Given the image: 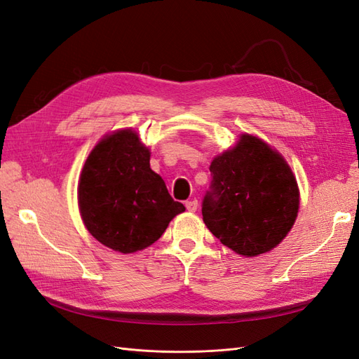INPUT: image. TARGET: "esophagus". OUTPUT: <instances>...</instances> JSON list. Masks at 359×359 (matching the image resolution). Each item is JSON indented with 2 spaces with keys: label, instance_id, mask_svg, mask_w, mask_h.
Returning <instances> with one entry per match:
<instances>
[{
  "label": "esophagus",
  "instance_id": "34e87169",
  "mask_svg": "<svg viewBox=\"0 0 359 359\" xmlns=\"http://www.w3.org/2000/svg\"><path fill=\"white\" fill-rule=\"evenodd\" d=\"M186 208H187V211H190V212H194V211L198 210V201H196V199L187 201V202H186Z\"/></svg>",
  "mask_w": 359,
  "mask_h": 359
}]
</instances>
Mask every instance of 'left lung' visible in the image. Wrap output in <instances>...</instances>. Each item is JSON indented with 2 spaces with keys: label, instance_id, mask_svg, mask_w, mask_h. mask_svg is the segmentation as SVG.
<instances>
[{
  "label": "left lung",
  "instance_id": "1",
  "mask_svg": "<svg viewBox=\"0 0 359 359\" xmlns=\"http://www.w3.org/2000/svg\"><path fill=\"white\" fill-rule=\"evenodd\" d=\"M210 172L202 215L222 244L255 257L283 241L297 220L299 190L277 151L256 136L243 135L212 160Z\"/></svg>",
  "mask_w": 359,
  "mask_h": 359
}]
</instances>
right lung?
I'll use <instances>...</instances> for the list:
<instances>
[{"mask_svg": "<svg viewBox=\"0 0 359 359\" xmlns=\"http://www.w3.org/2000/svg\"><path fill=\"white\" fill-rule=\"evenodd\" d=\"M78 201L88 232L124 255L154 244L173 217L186 211L149 168V149L130 128L94 147L81 173Z\"/></svg>", "mask_w": 359, "mask_h": 359, "instance_id": "add662e5", "label": "right lung"}]
</instances>
